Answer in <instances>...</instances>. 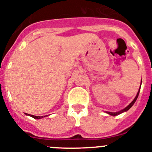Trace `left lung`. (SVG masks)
<instances>
[{
    "instance_id": "obj_1",
    "label": "left lung",
    "mask_w": 152,
    "mask_h": 152,
    "mask_svg": "<svg viewBox=\"0 0 152 152\" xmlns=\"http://www.w3.org/2000/svg\"><path fill=\"white\" fill-rule=\"evenodd\" d=\"M139 92H138V94H137L136 96H135V99H134V100H133V101L132 102V103H130V104L128 106V107H126V108L123 109V110H120V111H119V112H117V113H111V112H107V113L108 114H110V115H111V116H116V115H118V114H120V113H122L125 112V111L129 110V109L131 108V107H132V106H133V104H134V103H135V102L136 101L137 98H138V96H139Z\"/></svg>"
}]
</instances>
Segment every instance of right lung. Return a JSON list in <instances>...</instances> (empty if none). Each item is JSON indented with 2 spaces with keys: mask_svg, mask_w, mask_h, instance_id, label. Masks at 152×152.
<instances>
[{
  "mask_svg": "<svg viewBox=\"0 0 152 152\" xmlns=\"http://www.w3.org/2000/svg\"><path fill=\"white\" fill-rule=\"evenodd\" d=\"M26 115H29V116H32V117L34 118V119H41V118L43 117V116H33V115H29V114H27V113H26Z\"/></svg>",
  "mask_w": 152,
  "mask_h": 152,
  "instance_id": "obj_1",
  "label": "right lung"
}]
</instances>
